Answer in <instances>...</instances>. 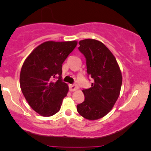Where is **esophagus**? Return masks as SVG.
Masks as SVG:
<instances>
[{"label":"esophagus","instance_id":"esophagus-1","mask_svg":"<svg viewBox=\"0 0 151 151\" xmlns=\"http://www.w3.org/2000/svg\"><path fill=\"white\" fill-rule=\"evenodd\" d=\"M78 89V86L77 84H70V90L71 91H74Z\"/></svg>","mask_w":151,"mask_h":151}]
</instances>
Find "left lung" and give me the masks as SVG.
<instances>
[{"label": "left lung", "instance_id": "1", "mask_svg": "<svg viewBox=\"0 0 151 151\" xmlns=\"http://www.w3.org/2000/svg\"><path fill=\"white\" fill-rule=\"evenodd\" d=\"M84 55L87 74L93 79L91 87L83 89L84 101L77 106L81 116L97 120L111 110L120 94L122 75L111 52L100 41L85 39L79 42Z\"/></svg>", "mask_w": 151, "mask_h": 151}]
</instances>
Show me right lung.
Instances as JSON below:
<instances>
[{"mask_svg":"<svg viewBox=\"0 0 151 151\" xmlns=\"http://www.w3.org/2000/svg\"><path fill=\"white\" fill-rule=\"evenodd\" d=\"M77 45V41H47L26 58L20 71L22 92L30 107L43 116L60 110L69 91L62 81V64ZM56 79V81L54 79Z\"/></svg>","mask_w":151,"mask_h":151,"instance_id":"1","label":"right lung"}]
</instances>
